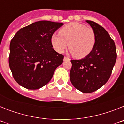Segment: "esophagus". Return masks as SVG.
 Instances as JSON below:
<instances>
[{"label": "esophagus", "mask_w": 124, "mask_h": 124, "mask_svg": "<svg viewBox=\"0 0 124 124\" xmlns=\"http://www.w3.org/2000/svg\"><path fill=\"white\" fill-rule=\"evenodd\" d=\"M66 60H70V59L69 58H68V57L64 56V61H66Z\"/></svg>", "instance_id": "obj_1"}]
</instances>
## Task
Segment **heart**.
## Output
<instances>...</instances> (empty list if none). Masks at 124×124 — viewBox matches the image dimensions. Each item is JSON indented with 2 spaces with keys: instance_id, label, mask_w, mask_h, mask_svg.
I'll return each mask as SVG.
<instances>
[{
  "instance_id": "b5f03b06",
  "label": "heart",
  "mask_w": 124,
  "mask_h": 124,
  "mask_svg": "<svg viewBox=\"0 0 124 124\" xmlns=\"http://www.w3.org/2000/svg\"><path fill=\"white\" fill-rule=\"evenodd\" d=\"M60 34L51 37L53 48L62 53L68 46L76 58L87 56L94 49L96 43L95 33L91 28L77 22H71L61 28Z\"/></svg>"
}]
</instances>
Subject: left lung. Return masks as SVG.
Here are the masks:
<instances>
[{
  "label": "left lung",
  "instance_id": "8db88e82",
  "mask_svg": "<svg viewBox=\"0 0 124 124\" xmlns=\"http://www.w3.org/2000/svg\"><path fill=\"white\" fill-rule=\"evenodd\" d=\"M94 30L96 43L87 56L71 60L70 81L74 87L84 93H90L104 86L111 75L117 59L114 40L104 28L91 20H86Z\"/></svg>",
  "mask_w": 124,
  "mask_h": 124
}]
</instances>
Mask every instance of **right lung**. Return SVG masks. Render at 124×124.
<instances>
[{
	"instance_id": "add662e5",
	"label": "right lung",
	"mask_w": 124,
	"mask_h": 124,
	"mask_svg": "<svg viewBox=\"0 0 124 124\" xmlns=\"http://www.w3.org/2000/svg\"><path fill=\"white\" fill-rule=\"evenodd\" d=\"M63 23L36 22L20 29L10 44L9 66L19 85L38 89L50 82L64 56L53 48L51 37Z\"/></svg>"
}]
</instances>
